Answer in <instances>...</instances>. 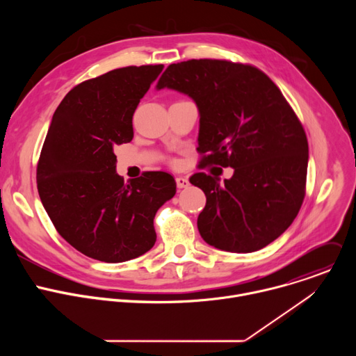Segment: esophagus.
Segmentation results:
<instances>
[{
    "mask_svg": "<svg viewBox=\"0 0 356 356\" xmlns=\"http://www.w3.org/2000/svg\"><path fill=\"white\" fill-rule=\"evenodd\" d=\"M176 186H177V188H186L190 186V181L187 177L179 176V177H176Z\"/></svg>",
    "mask_w": 356,
    "mask_h": 356,
    "instance_id": "1",
    "label": "esophagus"
}]
</instances>
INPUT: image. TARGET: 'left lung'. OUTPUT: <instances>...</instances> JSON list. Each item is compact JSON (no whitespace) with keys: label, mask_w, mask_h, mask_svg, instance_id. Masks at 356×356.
Returning a JSON list of instances; mask_svg holds the SVG:
<instances>
[{"label":"left lung","mask_w":356,"mask_h":356,"mask_svg":"<svg viewBox=\"0 0 356 356\" xmlns=\"http://www.w3.org/2000/svg\"><path fill=\"white\" fill-rule=\"evenodd\" d=\"M194 99L200 113V166L232 168L195 173L190 183L207 197L197 227L209 245L255 252L294 221L306 195L309 143L277 86L250 65L191 59L170 65L156 86Z\"/></svg>","instance_id":"8db88e82"}]
</instances>
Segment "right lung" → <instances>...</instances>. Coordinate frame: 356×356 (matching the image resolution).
Masks as SVG:
<instances>
[{
	"mask_svg": "<svg viewBox=\"0 0 356 356\" xmlns=\"http://www.w3.org/2000/svg\"><path fill=\"white\" fill-rule=\"evenodd\" d=\"M163 65L128 66L73 87L50 122L36 169L42 204L83 255L135 259L156 242V211L176 194L166 172L124 181L114 147L134 138L132 117Z\"/></svg>",
	"mask_w": 356,
	"mask_h": 356,
	"instance_id": "right-lung-1",
	"label": "right lung"
}]
</instances>
